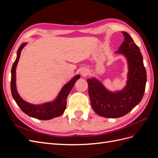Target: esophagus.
<instances>
[{"label":"esophagus","instance_id":"obj_1","mask_svg":"<svg viewBox=\"0 0 158 158\" xmlns=\"http://www.w3.org/2000/svg\"><path fill=\"white\" fill-rule=\"evenodd\" d=\"M80 74L82 76H86L89 74V70L87 69H82L80 71Z\"/></svg>","mask_w":158,"mask_h":158}]
</instances>
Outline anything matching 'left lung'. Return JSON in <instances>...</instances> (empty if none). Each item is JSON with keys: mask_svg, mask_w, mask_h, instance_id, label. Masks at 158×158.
<instances>
[{"mask_svg": "<svg viewBox=\"0 0 158 158\" xmlns=\"http://www.w3.org/2000/svg\"><path fill=\"white\" fill-rule=\"evenodd\" d=\"M122 33L125 40L116 52L125 55L128 61V80L125 88L113 93L95 78L87 80L92 109L104 117L118 118L125 115L140 102L145 91L146 71L140 49L128 33Z\"/></svg>", "mask_w": 158, "mask_h": 158, "instance_id": "1", "label": "left lung"}]
</instances>
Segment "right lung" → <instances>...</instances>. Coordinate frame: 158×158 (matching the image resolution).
Returning <instances> with one entry per match:
<instances>
[{"label":"right lung","instance_id":"add662e5","mask_svg":"<svg viewBox=\"0 0 158 158\" xmlns=\"http://www.w3.org/2000/svg\"><path fill=\"white\" fill-rule=\"evenodd\" d=\"M26 45V43L22 44L19 47L17 52L16 59L14 61L12 67L10 88L12 97L18 106L22 109V111L30 117L40 119V120H49V119L59 117L64 113L66 106V98L76 80L80 78V76L79 74L75 76L68 84H66L61 89L59 95L53 102L37 105V106L27 103L19 95L16 86V66L20 59L21 51Z\"/></svg>","mask_w":158,"mask_h":158}]
</instances>
